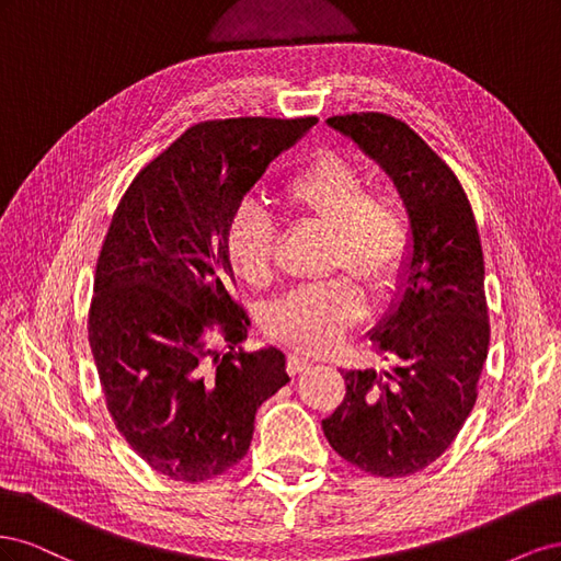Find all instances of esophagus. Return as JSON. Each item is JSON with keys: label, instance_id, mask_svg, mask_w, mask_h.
Listing matches in <instances>:
<instances>
[{"label": "esophagus", "instance_id": "34e87169", "mask_svg": "<svg viewBox=\"0 0 561 561\" xmlns=\"http://www.w3.org/2000/svg\"><path fill=\"white\" fill-rule=\"evenodd\" d=\"M309 367H311V360L304 358V355H299V353L287 355V371H290V375H299V371L309 369Z\"/></svg>", "mask_w": 561, "mask_h": 561}]
</instances>
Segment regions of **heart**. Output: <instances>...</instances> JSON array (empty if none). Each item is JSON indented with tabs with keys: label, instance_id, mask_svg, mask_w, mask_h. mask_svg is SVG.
<instances>
[{
	"label": "heart",
	"instance_id": "b5f03b06",
	"mask_svg": "<svg viewBox=\"0 0 561 561\" xmlns=\"http://www.w3.org/2000/svg\"><path fill=\"white\" fill-rule=\"evenodd\" d=\"M278 210L301 225L330 229V268H346L369 290L393 287L412 254V222L402 198L388 186H367L363 168L339 149H318L276 196ZM276 231L266 215L236 208L225 236L233 276L252 290L274 278ZM365 311L360 285L348 276L293 290L268 307L266 332L278 342L320 353L336 344Z\"/></svg>",
	"mask_w": 561,
	"mask_h": 561
}]
</instances>
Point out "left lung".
Here are the masks:
<instances>
[{
  "mask_svg": "<svg viewBox=\"0 0 561 561\" xmlns=\"http://www.w3.org/2000/svg\"><path fill=\"white\" fill-rule=\"evenodd\" d=\"M393 180L412 222L398 301L371 346L388 371H342L346 396L322 419L332 449L369 474L407 478L454 443L489 351L484 257L470 201L451 168L400 118L330 116Z\"/></svg>",
  "mask_w": 561,
  "mask_h": 561,
  "instance_id": "8db88e82",
  "label": "left lung"
}]
</instances>
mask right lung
Segmentation results:
<instances>
[{
    "label": "right lung",
    "mask_w": 561,
    "mask_h": 561,
    "mask_svg": "<svg viewBox=\"0 0 561 561\" xmlns=\"http://www.w3.org/2000/svg\"><path fill=\"white\" fill-rule=\"evenodd\" d=\"M316 116L215 118L135 175L100 250L89 342L114 426L145 463L206 482L250 449L257 407L290 377L278 348L248 353L231 295L229 219ZM217 329L228 348L210 345Z\"/></svg>",
    "instance_id": "add662e5"
}]
</instances>
